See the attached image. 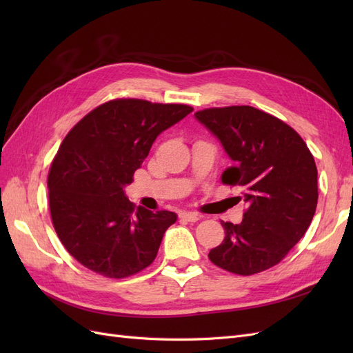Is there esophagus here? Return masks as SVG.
Returning <instances> with one entry per match:
<instances>
[{
  "mask_svg": "<svg viewBox=\"0 0 353 353\" xmlns=\"http://www.w3.org/2000/svg\"><path fill=\"white\" fill-rule=\"evenodd\" d=\"M179 218L185 219L188 222H197L200 219V215H197V213H194V212H183V213H179Z\"/></svg>",
  "mask_w": 353,
  "mask_h": 353,
  "instance_id": "obj_1",
  "label": "esophagus"
}]
</instances>
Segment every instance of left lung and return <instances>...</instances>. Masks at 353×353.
I'll use <instances>...</instances> for the list:
<instances>
[{"label": "left lung", "instance_id": "obj_1", "mask_svg": "<svg viewBox=\"0 0 353 353\" xmlns=\"http://www.w3.org/2000/svg\"><path fill=\"white\" fill-rule=\"evenodd\" d=\"M194 116L232 160L222 183L240 187L237 200L248 205L240 223L221 221L225 239L209 259L239 275L268 270L311 225L318 203L314 156L292 126L252 105L212 108Z\"/></svg>", "mask_w": 353, "mask_h": 353}]
</instances>
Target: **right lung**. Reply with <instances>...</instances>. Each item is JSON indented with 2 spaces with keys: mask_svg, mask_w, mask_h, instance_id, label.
<instances>
[{
  "mask_svg": "<svg viewBox=\"0 0 353 353\" xmlns=\"http://www.w3.org/2000/svg\"><path fill=\"white\" fill-rule=\"evenodd\" d=\"M191 112L187 104L116 99L63 140L48 172L50 213L61 244L85 268L126 279L152 265L176 213L135 208L123 188L157 135Z\"/></svg>",
  "mask_w": 353,
  "mask_h": 353,
  "instance_id": "1",
  "label": "right lung"
}]
</instances>
